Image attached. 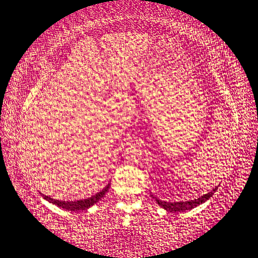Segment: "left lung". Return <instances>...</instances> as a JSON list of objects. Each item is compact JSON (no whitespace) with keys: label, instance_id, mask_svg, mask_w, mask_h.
I'll return each instance as SVG.
<instances>
[{"label":"left lung","instance_id":"1","mask_svg":"<svg viewBox=\"0 0 258 258\" xmlns=\"http://www.w3.org/2000/svg\"><path fill=\"white\" fill-rule=\"evenodd\" d=\"M217 189V187L214 188L213 190H210L209 193H207L205 195H202L201 198L199 199H194V200H189V201H180V202H167V201H161L159 200V199L154 198L155 201L160 207L162 208L166 209L167 212H174V213H177V212H186V210H190L195 208V207H198L199 205H202L203 202H206L207 200H209L210 198L213 197V194L215 193Z\"/></svg>","mask_w":258,"mask_h":258}]
</instances>
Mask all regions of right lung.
I'll return each mask as SVG.
<instances>
[{"mask_svg": "<svg viewBox=\"0 0 258 258\" xmlns=\"http://www.w3.org/2000/svg\"><path fill=\"white\" fill-rule=\"evenodd\" d=\"M108 188H110V183H108L107 186L105 187L103 190H100L99 193H97L96 195H92L91 198L84 199V200H78V201H60V200H55V199H52V198H50V197H46V195H44V194H42V197L44 198L46 201L53 203V205L58 206V207H59V208H63L65 210H70V212H78V210L89 209L90 207L94 205V203H97L98 201L100 200L101 198L104 197L105 194H106V191L108 190Z\"/></svg>", "mask_w": 258, "mask_h": 258, "instance_id": "obj_1", "label": "right lung"}]
</instances>
